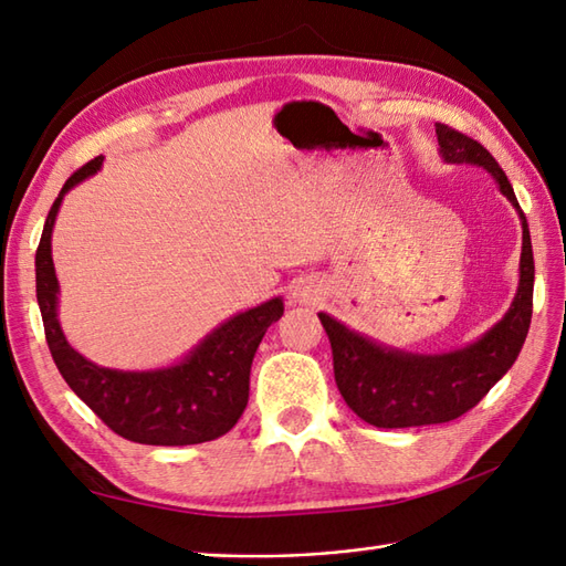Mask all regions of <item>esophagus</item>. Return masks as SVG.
<instances>
[{
  "label": "esophagus",
  "mask_w": 566,
  "mask_h": 566,
  "mask_svg": "<svg viewBox=\"0 0 566 566\" xmlns=\"http://www.w3.org/2000/svg\"><path fill=\"white\" fill-rule=\"evenodd\" d=\"M306 296H308L306 292H294V298H298V301H301V298H304V301H306Z\"/></svg>",
  "instance_id": "34e87169"
}]
</instances>
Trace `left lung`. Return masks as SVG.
Returning a JSON list of instances; mask_svg holds the SVG:
<instances>
[{
	"label": "left lung",
	"instance_id": "8db88e82",
	"mask_svg": "<svg viewBox=\"0 0 566 566\" xmlns=\"http://www.w3.org/2000/svg\"><path fill=\"white\" fill-rule=\"evenodd\" d=\"M439 154L446 164L482 166L499 192L514 205L523 229L518 289L504 318L475 343L441 354H415L378 345L376 339L333 315L318 313L333 347L335 384L352 412L380 429L441 424L472 410L514 366L533 315V245L514 188L494 156L480 142L437 123Z\"/></svg>",
	"mask_w": 566,
	"mask_h": 566
}]
</instances>
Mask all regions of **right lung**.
Returning <instances> with one entry per match:
<instances>
[{"label":"right lung","mask_w":566,"mask_h":566,"mask_svg":"<svg viewBox=\"0 0 566 566\" xmlns=\"http://www.w3.org/2000/svg\"><path fill=\"white\" fill-rule=\"evenodd\" d=\"M103 156L82 166L64 182L45 219L35 251V296L45 339L67 386L123 439L147 446H190L227 433L248 405L251 364L268 327L282 318L284 301L231 315L180 361L149 371L105 369L82 357L62 333L57 318L60 282L52 265V227L60 205L78 182L101 170Z\"/></svg>","instance_id":"obj_1"}]
</instances>
